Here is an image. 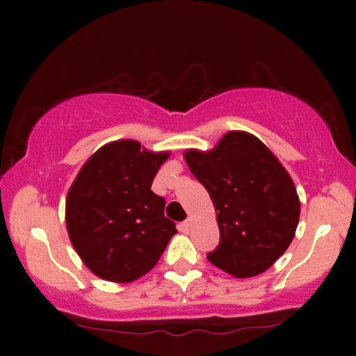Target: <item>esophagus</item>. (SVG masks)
Wrapping results in <instances>:
<instances>
[{
  "instance_id": "obj_1",
  "label": "esophagus",
  "mask_w": 356,
  "mask_h": 356,
  "mask_svg": "<svg viewBox=\"0 0 356 356\" xmlns=\"http://www.w3.org/2000/svg\"><path fill=\"white\" fill-rule=\"evenodd\" d=\"M189 230H191V222L186 220V222L179 223V232H183V233H189Z\"/></svg>"
}]
</instances>
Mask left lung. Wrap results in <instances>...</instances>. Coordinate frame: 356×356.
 <instances>
[{
  "label": "left lung",
  "instance_id": "left-lung-1",
  "mask_svg": "<svg viewBox=\"0 0 356 356\" xmlns=\"http://www.w3.org/2000/svg\"><path fill=\"white\" fill-rule=\"evenodd\" d=\"M211 196L220 243L207 259L236 279L266 272L286 251L300 218L290 175L256 136L230 131L209 152H184Z\"/></svg>",
  "mask_w": 356,
  "mask_h": 356
}]
</instances>
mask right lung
I'll use <instances>...</instances> for the list:
<instances>
[{
  "label": "right lung",
  "mask_w": 356,
  "mask_h": 356,
  "mask_svg": "<svg viewBox=\"0 0 356 356\" xmlns=\"http://www.w3.org/2000/svg\"><path fill=\"white\" fill-rule=\"evenodd\" d=\"M170 152L138 140L105 144L84 163L66 197V228L82 262L100 279L128 284L152 269L177 233L154 177Z\"/></svg>",
  "instance_id": "obj_1"
}]
</instances>
